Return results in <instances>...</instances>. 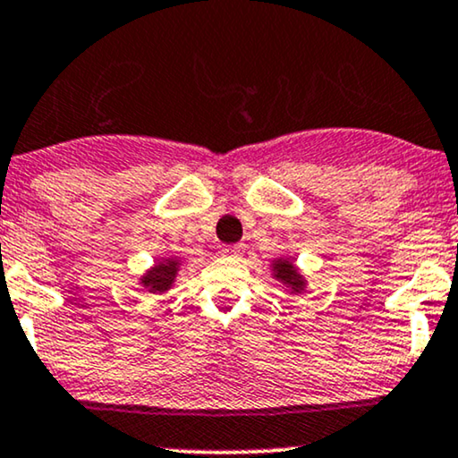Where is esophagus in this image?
I'll return each mask as SVG.
<instances>
[{"mask_svg": "<svg viewBox=\"0 0 458 458\" xmlns=\"http://www.w3.org/2000/svg\"><path fill=\"white\" fill-rule=\"evenodd\" d=\"M243 250H245L243 245H225V247H222V256L241 258V256H243Z\"/></svg>", "mask_w": 458, "mask_h": 458, "instance_id": "34e87169", "label": "esophagus"}]
</instances>
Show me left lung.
Segmentation results:
<instances>
[{"label":"left lung","mask_w":458,"mask_h":458,"mask_svg":"<svg viewBox=\"0 0 458 458\" xmlns=\"http://www.w3.org/2000/svg\"><path fill=\"white\" fill-rule=\"evenodd\" d=\"M271 275L279 284L285 285L294 294H301L307 288V279L302 277L299 267L292 262V258H277L271 262Z\"/></svg>","instance_id":"obj_1"}]
</instances>
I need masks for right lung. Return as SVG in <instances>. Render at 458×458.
<instances>
[{
	"mask_svg": "<svg viewBox=\"0 0 458 458\" xmlns=\"http://www.w3.org/2000/svg\"><path fill=\"white\" fill-rule=\"evenodd\" d=\"M181 260L174 256L162 258L157 264H153L148 271L140 277V285L151 294H162V292H168L173 288L176 273H179Z\"/></svg>",
	"mask_w": 458,
	"mask_h": 458,
	"instance_id": "right-lung-1",
	"label": "right lung"
}]
</instances>
